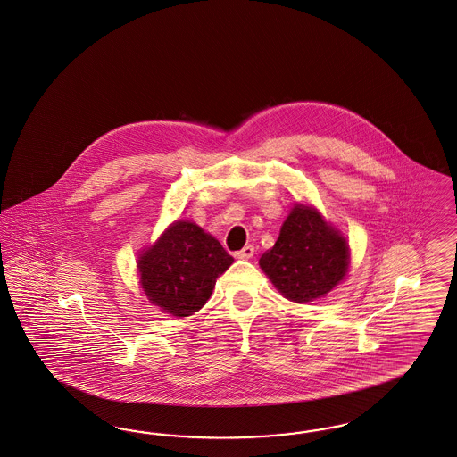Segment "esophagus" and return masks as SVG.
I'll return each mask as SVG.
<instances>
[{
	"mask_svg": "<svg viewBox=\"0 0 457 457\" xmlns=\"http://www.w3.org/2000/svg\"><path fill=\"white\" fill-rule=\"evenodd\" d=\"M253 254H254V246H252V245H248V246H245L243 250L235 253V256L239 258V260H250Z\"/></svg>",
	"mask_w": 457,
	"mask_h": 457,
	"instance_id": "obj_1",
	"label": "esophagus"
}]
</instances>
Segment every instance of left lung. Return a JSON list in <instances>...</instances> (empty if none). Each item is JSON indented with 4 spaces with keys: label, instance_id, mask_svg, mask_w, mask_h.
Masks as SVG:
<instances>
[{
    "label": "left lung",
    "instance_id": "left-lung-1",
    "mask_svg": "<svg viewBox=\"0 0 457 457\" xmlns=\"http://www.w3.org/2000/svg\"><path fill=\"white\" fill-rule=\"evenodd\" d=\"M346 239L320 214L297 204L280 229L275 246L260 258V267L282 295L305 303L331 292L347 271Z\"/></svg>",
    "mask_w": 457,
    "mask_h": 457
}]
</instances>
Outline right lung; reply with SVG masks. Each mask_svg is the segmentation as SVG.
Wrapping results in <instances>:
<instances>
[{"label":"right lung","mask_w":457,"mask_h":457,"mask_svg":"<svg viewBox=\"0 0 457 457\" xmlns=\"http://www.w3.org/2000/svg\"><path fill=\"white\" fill-rule=\"evenodd\" d=\"M233 262L197 224L177 220L138 260L143 292L165 312L187 317L204 305Z\"/></svg>","instance_id":"add662e5"}]
</instances>
